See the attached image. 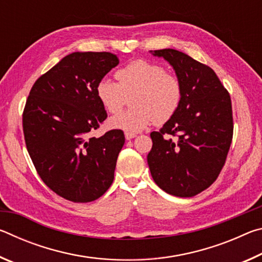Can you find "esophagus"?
Listing matches in <instances>:
<instances>
[{
  "mask_svg": "<svg viewBox=\"0 0 262 262\" xmlns=\"http://www.w3.org/2000/svg\"><path fill=\"white\" fill-rule=\"evenodd\" d=\"M135 136H136L135 133H132V132H125V137H126V140H132V139H134Z\"/></svg>",
  "mask_w": 262,
  "mask_h": 262,
  "instance_id": "1",
  "label": "esophagus"
}]
</instances>
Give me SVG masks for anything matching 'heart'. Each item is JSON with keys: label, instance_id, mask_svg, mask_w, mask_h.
<instances>
[{"label": "heart", "instance_id": "obj_1", "mask_svg": "<svg viewBox=\"0 0 262 262\" xmlns=\"http://www.w3.org/2000/svg\"><path fill=\"white\" fill-rule=\"evenodd\" d=\"M118 83L101 78L96 92L107 112L117 114L123 108L127 96L134 94V107L110 119V126L126 132L144 129L154 121L162 125L173 117L183 101V84L177 75L162 64L134 60L115 73Z\"/></svg>", "mask_w": 262, "mask_h": 262}]
</instances>
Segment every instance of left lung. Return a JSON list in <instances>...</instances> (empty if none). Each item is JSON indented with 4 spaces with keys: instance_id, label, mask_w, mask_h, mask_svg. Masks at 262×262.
I'll list each match as a JSON object with an SVG mask.
<instances>
[{
    "instance_id": "1",
    "label": "left lung",
    "mask_w": 262,
    "mask_h": 262,
    "mask_svg": "<svg viewBox=\"0 0 262 262\" xmlns=\"http://www.w3.org/2000/svg\"><path fill=\"white\" fill-rule=\"evenodd\" d=\"M151 53L173 67L184 95L177 113L150 134L149 168L166 193L190 198L214 183L227 161L233 135L231 98L208 66L171 48Z\"/></svg>"
}]
</instances>
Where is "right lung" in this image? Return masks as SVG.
Listing matches in <instances>:
<instances>
[{
	"label": "right lung",
	"mask_w": 262,
	"mask_h": 262,
	"mask_svg": "<svg viewBox=\"0 0 262 262\" xmlns=\"http://www.w3.org/2000/svg\"><path fill=\"white\" fill-rule=\"evenodd\" d=\"M118 64V55L108 52L72 53L35 81L26 100L29 155L43 183L66 200L95 201L113 183L123 132L90 133L107 118L97 84Z\"/></svg>",
	"instance_id": "1"
}]
</instances>
